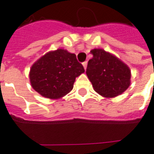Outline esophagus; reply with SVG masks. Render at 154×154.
<instances>
[{
    "label": "esophagus",
    "instance_id": "esophagus-1",
    "mask_svg": "<svg viewBox=\"0 0 154 154\" xmlns=\"http://www.w3.org/2000/svg\"><path fill=\"white\" fill-rule=\"evenodd\" d=\"M82 65H83L84 68H85V70L87 69V62L86 61V62H84V63H82Z\"/></svg>",
    "mask_w": 154,
    "mask_h": 154
}]
</instances>
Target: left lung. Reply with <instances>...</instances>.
<instances>
[{
  "label": "left lung",
  "instance_id": "8db88e82",
  "mask_svg": "<svg viewBox=\"0 0 154 154\" xmlns=\"http://www.w3.org/2000/svg\"><path fill=\"white\" fill-rule=\"evenodd\" d=\"M93 57L89 60L87 75L94 90L105 97L122 94L130 85L129 67L113 54L101 48L91 51Z\"/></svg>",
  "mask_w": 154,
  "mask_h": 154
}]
</instances>
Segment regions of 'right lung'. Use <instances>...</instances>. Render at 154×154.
I'll use <instances>...</instances> for the list:
<instances>
[{"label": "right lung", "mask_w": 154, "mask_h": 154, "mask_svg": "<svg viewBox=\"0 0 154 154\" xmlns=\"http://www.w3.org/2000/svg\"><path fill=\"white\" fill-rule=\"evenodd\" d=\"M84 72L75 54L58 48L44 54L32 65L29 81L41 96L58 99L72 90L76 77Z\"/></svg>", "instance_id": "right-lung-1"}]
</instances>
